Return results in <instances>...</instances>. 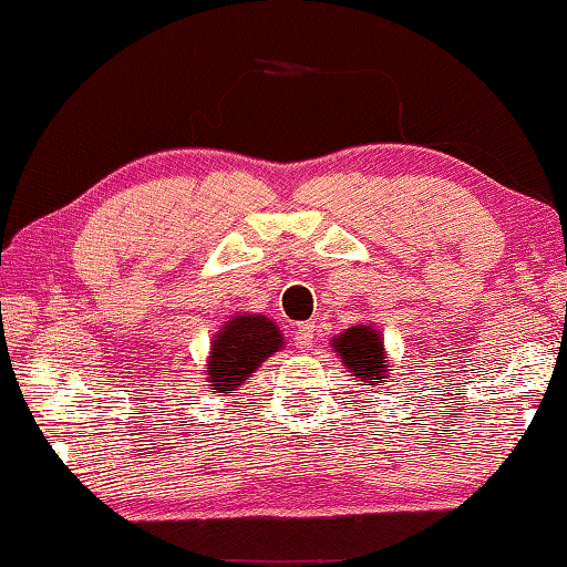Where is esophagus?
<instances>
[{"instance_id": "1", "label": "esophagus", "mask_w": 567, "mask_h": 567, "mask_svg": "<svg viewBox=\"0 0 567 567\" xmlns=\"http://www.w3.org/2000/svg\"><path fill=\"white\" fill-rule=\"evenodd\" d=\"M295 346H298L300 350L316 348V326H312V322H302V326L298 328V332H295Z\"/></svg>"}]
</instances>
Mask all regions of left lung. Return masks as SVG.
<instances>
[{"instance_id":"obj_1","label":"left lung","mask_w":567,"mask_h":567,"mask_svg":"<svg viewBox=\"0 0 567 567\" xmlns=\"http://www.w3.org/2000/svg\"><path fill=\"white\" fill-rule=\"evenodd\" d=\"M330 346L346 363L348 373L355 375L363 385H383L389 379L391 365L385 361V348L381 332L373 326H353L330 340Z\"/></svg>"}]
</instances>
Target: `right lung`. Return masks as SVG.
Masks as SVG:
<instances>
[{
    "label": "right lung",
    "instance_id": "obj_1",
    "mask_svg": "<svg viewBox=\"0 0 567 567\" xmlns=\"http://www.w3.org/2000/svg\"><path fill=\"white\" fill-rule=\"evenodd\" d=\"M285 346L282 332L265 316H237L227 320L212 340L206 383L214 393H231Z\"/></svg>",
    "mask_w": 567,
    "mask_h": 567
}]
</instances>
